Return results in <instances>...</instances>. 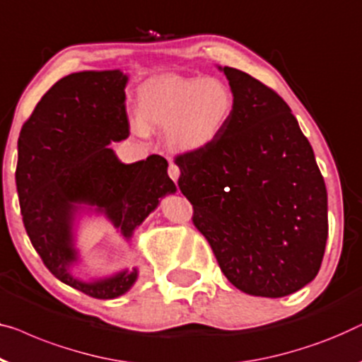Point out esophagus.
I'll list each match as a JSON object with an SVG mask.
<instances>
[{"label": "esophagus", "instance_id": "1", "mask_svg": "<svg viewBox=\"0 0 362 362\" xmlns=\"http://www.w3.org/2000/svg\"><path fill=\"white\" fill-rule=\"evenodd\" d=\"M168 175H170L173 181L177 182V180H180V168H177L175 163H171L170 168H168Z\"/></svg>", "mask_w": 362, "mask_h": 362}]
</instances>
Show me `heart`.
Instances as JSON below:
<instances>
[{
	"label": "heart",
	"mask_w": 362,
	"mask_h": 362,
	"mask_svg": "<svg viewBox=\"0 0 362 362\" xmlns=\"http://www.w3.org/2000/svg\"><path fill=\"white\" fill-rule=\"evenodd\" d=\"M233 111V93L218 78L165 75L145 81L137 91L135 134L166 130L180 153H197L216 142Z\"/></svg>",
	"instance_id": "1"
}]
</instances>
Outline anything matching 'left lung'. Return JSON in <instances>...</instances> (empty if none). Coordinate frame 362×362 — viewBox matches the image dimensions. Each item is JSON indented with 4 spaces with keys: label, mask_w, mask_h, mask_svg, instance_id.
<instances>
[{
    "label": "left lung",
    "mask_w": 362,
    "mask_h": 362,
    "mask_svg": "<svg viewBox=\"0 0 362 362\" xmlns=\"http://www.w3.org/2000/svg\"><path fill=\"white\" fill-rule=\"evenodd\" d=\"M233 111L216 142L176 158L192 222L245 294L284 297L315 279L328 237L327 187L284 99L237 68L217 66Z\"/></svg>",
    "instance_id": "obj_1"
}]
</instances>
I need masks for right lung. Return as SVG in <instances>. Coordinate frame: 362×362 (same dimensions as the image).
Segmentation results:
<instances>
[{"label":"right lung","mask_w":362,"mask_h":362,"mask_svg":"<svg viewBox=\"0 0 362 362\" xmlns=\"http://www.w3.org/2000/svg\"><path fill=\"white\" fill-rule=\"evenodd\" d=\"M127 81L120 70L62 78L42 96L18 140L16 187L30 243L57 279L104 300L132 289L139 269L76 276L80 220L104 216L130 242L160 199L176 192L163 156L122 163L109 146L129 137Z\"/></svg>","instance_id":"obj_1"}]
</instances>
